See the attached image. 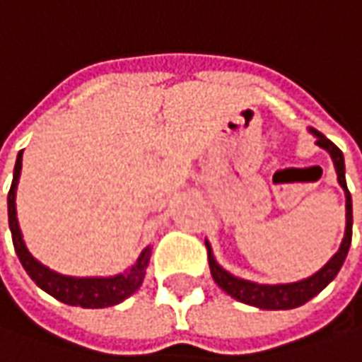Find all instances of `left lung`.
<instances>
[{"label": "left lung", "instance_id": "left-lung-1", "mask_svg": "<svg viewBox=\"0 0 362 362\" xmlns=\"http://www.w3.org/2000/svg\"><path fill=\"white\" fill-rule=\"evenodd\" d=\"M310 134L317 138V146L327 150L332 158V164L337 170V180L344 190V198H346V228H344V238L339 250L330 258L325 267L313 276H308L305 281L288 282V284H258L252 281H244L230 274L228 270L220 267L216 258L212 255L210 243L206 240V248H208V264H210V274L214 282L226 294H230L232 298L240 300L244 305L256 306V308H264V310H288V308H296V306L308 303L313 296H317L327 284H329L343 267L344 258L349 255L351 248V238H353V200H351V192L346 188V180H344V158L343 152L330 142L329 138H325L320 132L313 130Z\"/></svg>", "mask_w": 362, "mask_h": 362}]
</instances>
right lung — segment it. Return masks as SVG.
Instances as JSON below:
<instances>
[{
    "instance_id": "add662e5",
    "label": "right lung",
    "mask_w": 362,
    "mask_h": 362,
    "mask_svg": "<svg viewBox=\"0 0 362 362\" xmlns=\"http://www.w3.org/2000/svg\"><path fill=\"white\" fill-rule=\"evenodd\" d=\"M21 154L19 152L13 168V180L7 194V216H9V230L13 238V248L18 252L21 267L42 291L52 294L59 303L81 308H106V306L119 305L128 296L136 293L142 286L146 268L152 256V248H144L142 255L132 264L126 272L116 276H90V279H78V276H66L56 270L44 267L37 258H33L32 252L23 243V236L19 230L18 212H16V190H18L19 174H21Z\"/></svg>"
}]
</instances>
